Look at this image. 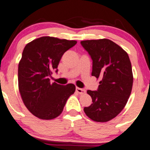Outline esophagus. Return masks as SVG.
Wrapping results in <instances>:
<instances>
[{"instance_id":"obj_1","label":"esophagus","mask_w":150,"mask_h":150,"mask_svg":"<svg viewBox=\"0 0 150 150\" xmlns=\"http://www.w3.org/2000/svg\"><path fill=\"white\" fill-rule=\"evenodd\" d=\"M75 90H76V92H78V94H84L85 92H86V90H85V89H81V88L79 87H76Z\"/></svg>"}]
</instances>
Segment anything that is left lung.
Returning <instances> with one entry per match:
<instances>
[{
	"mask_svg": "<svg viewBox=\"0 0 150 150\" xmlns=\"http://www.w3.org/2000/svg\"><path fill=\"white\" fill-rule=\"evenodd\" d=\"M92 60V75L100 78L97 91L87 90L92 99L84 107L86 115L96 122H107L115 117L127 104L133 83L129 55L109 39L81 41Z\"/></svg>",
	"mask_w": 150,
	"mask_h": 150,
	"instance_id": "left-lung-1",
	"label": "left lung"
}]
</instances>
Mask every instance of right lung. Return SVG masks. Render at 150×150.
<instances>
[{
  "label": "right lung",
  "instance_id": "1",
  "mask_svg": "<svg viewBox=\"0 0 150 150\" xmlns=\"http://www.w3.org/2000/svg\"><path fill=\"white\" fill-rule=\"evenodd\" d=\"M77 43L44 36L27 43L18 64V88L29 112L43 120L54 119L62 112L67 99L75 91L72 83L63 86L50 83L52 72L64 53Z\"/></svg>",
  "mask_w": 150,
  "mask_h": 150
}]
</instances>
